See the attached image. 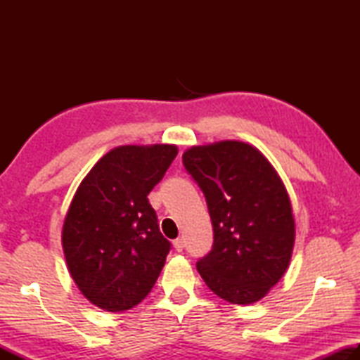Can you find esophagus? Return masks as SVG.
I'll list each match as a JSON object with an SVG mask.
<instances>
[{"label": "esophagus", "mask_w": 360, "mask_h": 360, "mask_svg": "<svg viewBox=\"0 0 360 360\" xmlns=\"http://www.w3.org/2000/svg\"><path fill=\"white\" fill-rule=\"evenodd\" d=\"M173 246H174L176 251L181 252L182 249H184V238H176V240L173 241Z\"/></svg>", "instance_id": "esophagus-1"}]
</instances>
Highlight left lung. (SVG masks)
Returning <instances> with one entry per match:
<instances>
[{"label": "left lung", "instance_id": "8db88e82", "mask_svg": "<svg viewBox=\"0 0 360 360\" xmlns=\"http://www.w3.org/2000/svg\"><path fill=\"white\" fill-rule=\"evenodd\" d=\"M182 163L206 198L214 243L197 270L235 304L264 298L285 273L295 240L288 192L275 168L246 143L193 146Z\"/></svg>", "mask_w": 360, "mask_h": 360}]
</instances>
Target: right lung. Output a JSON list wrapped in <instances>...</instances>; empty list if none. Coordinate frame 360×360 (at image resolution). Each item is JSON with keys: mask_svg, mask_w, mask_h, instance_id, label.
<instances>
[{"mask_svg": "<svg viewBox=\"0 0 360 360\" xmlns=\"http://www.w3.org/2000/svg\"><path fill=\"white\" fill-rule=\"evenodd\" d=\"M178 148L120 146L103 155L79 186L63 224L71 278L106 311H125L154 288L172 249L148 195Z\"/></svg>", "mask_w": 360, "mask_h": 360, "instance_id": "1", "label": "right lung"}]
</instances>
